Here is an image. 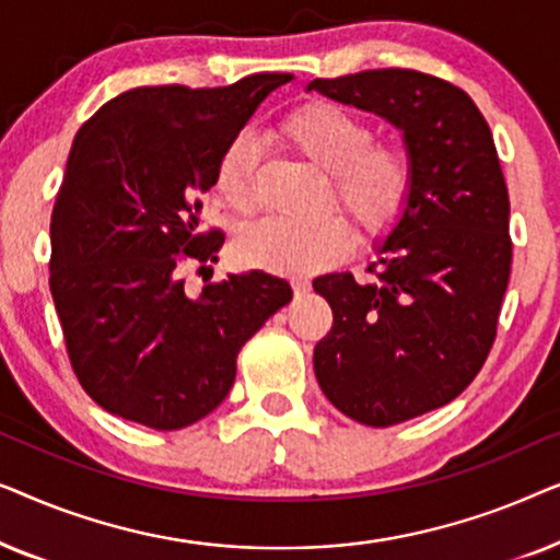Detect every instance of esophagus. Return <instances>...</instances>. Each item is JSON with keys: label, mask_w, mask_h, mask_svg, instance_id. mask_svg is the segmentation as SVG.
<instances>
[{"label": "esophagus", "mask_w": 560, "mask_h": 560, "mask_svg": "<svg viewBox=\"0 0 560 560\" xmlns=\"http://www.w3.org/2000/svg\"><path fill=\"white\" fill-rule=\"evenodd\" d=\"M308 288H311V282L308 280H293V290H295V295H303V293H308Z\"/></svg>", "instance_id": "obj_1"}]
</instances>
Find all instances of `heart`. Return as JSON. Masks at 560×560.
Masks as SVG:
<instances>
[{
  "mask_svg": "<svg viewBox=\"0 0 560 560\" xmlns=\"http://www.w3.org/2000/svg\"><path fill=\"white\" fill-rule=\"evenodd\" d=\"M290 148L328 173L326 203L349 213L364 240L387 234L408 209L416 186V163L397 142L374 140V127L362 114L339 102H311L280 125ZM257 144L249 132L234 135L217 163V190L234 211L255 209ZM351 229L339 213L295 224L259 219L244 226L234 242L242 265L272 275H305L347 255Z\"/></svg>",
  "mask_w": 560,
  "mask_h": 560,
  "instance_id": "1",
  "label": "heart"
}]
</instances>
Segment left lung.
<instances>
[{"instance_id":"obj_1","label":"left lung","mask_w":560,"mask_h":560,"mask_svg":"<svg viewBox=\"0 0 560 560\" xmlns=\"http://www.w3.org/2000/svg\"><path fill=\"white\" fill-rule=\"evenodd\" d=\"M311 89L393 121L416 163L374 280H313L334 311L313 349L320 389L357 423L387 428L443 408L487 362L512 265L508 183L487 119L454 83L380 68Z\"/></svg>"}]
</instances>
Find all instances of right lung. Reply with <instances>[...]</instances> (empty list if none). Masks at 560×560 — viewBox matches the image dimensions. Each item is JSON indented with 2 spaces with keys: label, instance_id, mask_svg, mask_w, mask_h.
I'll return each instance as SVG.
<instances>
[{
  "label": "right lung",
  "instance_id": "add662e5",
  "mask_svg": "<svg viewBox=\"0 0 560 560\" xmlns=\"http://www.w3.org/2000/svg\"><path fill=\"white\" fill-rule=\"evenodd\" d=\"M290 73L217 89L140 86L75 135L50 219V293L71 366L91 400L132 423L178 431L217 410L236 357L293 301L252 270L188 293L211 270L221 229L201 232V194L221 150Z\"/></svg>",
  "mask_w": 560,
  "mask_h": 560
}]
</instances>
